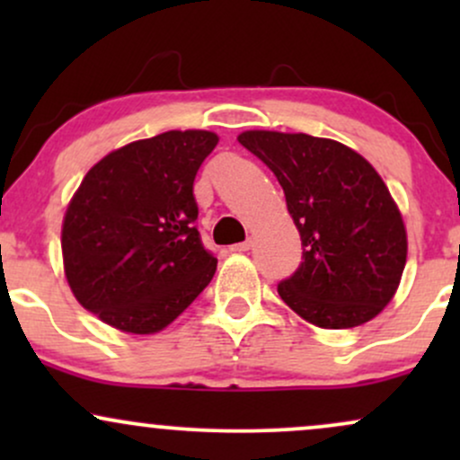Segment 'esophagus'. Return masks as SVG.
<instances>
[{
	"label": "esophagus",
	"instance_id": "esophagus-1",
	"mask_svg": "<svg viewBox=\"0 0 460 460\" xmlns=\"http://www.w3.org/2000/svg\"><path fill=\"white\" fill-rule=\"evenodd\" d=\"M251 246H252V242L246 240V242H240V244L231 246V251H234V252H244V251H248V248H251Z\"/></svg>",
	"mask_w": 460,
	"mask_h": 460
}]
</instances>
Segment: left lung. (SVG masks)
<instances>
[{
	"label": "left lung",
	"instance_id": "8db88e82",
	"mask_svg": "<svg viewBox=\"0 0 460 460\" xmlns=\"http://www.w3.org/2000/svg\"><path fill=\"white\" fill-rule=\"evenodd\" d=\"M242 146L274 172L303 242V261L279 296L320 329H352L394 298L406 263L398 205L374 166L329 138L244 131Z\"/></svg>",
	"mask_w": 460,
	"mask_h": 460
}]
</instances>
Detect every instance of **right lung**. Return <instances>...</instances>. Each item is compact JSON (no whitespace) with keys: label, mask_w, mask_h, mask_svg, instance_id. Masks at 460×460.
I'll return each instance as SVG.
<instances>
[{"label":"right lung","mask_w":460,"mask_h":460,"mask_svg":"<svg viewBox=\"0 0 460 460\" xmlns=\"http://www.w3.org/2000/svg\"><path fill=\"white\" fill-rule=\"evenodd\" d=\"M212 131H164L120 146L79 183L62 223L65 274L105 324L151 335L208 288L218 260L197 229L194 177Z\"/></svg>","instance_id":"right-lung-1"}]
</instances>
